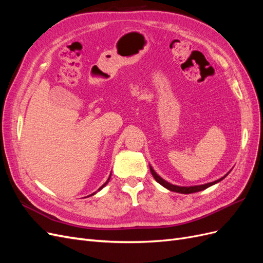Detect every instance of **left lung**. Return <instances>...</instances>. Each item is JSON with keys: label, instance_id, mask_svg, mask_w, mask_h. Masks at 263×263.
I'll return each instance as SVG.
<instances>
[{"label": "left lung", "instance_id": "obj_1", "mask_svg": "<svg viewBox=\"0 0 263 263\" xmlns=\"http://www.w3.org/2000/svg\"><path fill=\"white\" fill-rule=\"evenodd\" d=\"M150 172L151 174H153V177L155 178V180L159 183V184H161L162 186H164L165 189H168L170 191H173V192H178V193H182V194H190V193H195V192H200V191H203L205 189H208L210 186H212L213 184H216L217 182L221 181L224 178L227 177V174L225 177H222L221 179L219 180H216L214 182H210V183H206V184H202V185H195V186H178V185H173V184H170L169 182L164 181L162 178H160L158 176V174L155 172V170L151 168L150 166Z\"/></svg>", "mask_w": 263, "mask_h": 263}]
</instances>
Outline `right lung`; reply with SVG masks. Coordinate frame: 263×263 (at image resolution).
I'll use <instances>...</instances> for the list:
<instances>
[{
    "label": "right lung",
    "mask_w": 263,
    "mask_h": 263,
    "mask_svg": "<svg viewBox=\"0 0 263 263\" xmlns=\"http://www.w3.org/2000/svg\"><path fill=\"white\" fill-rule=\"evenodd\" d=\"M109 179H110V176H109V178H108V180H107V181H106V182H105V183H104V184H103V185H102V186H101V187H100V189H99V191H100V190H101V189H103V187H104V186H105V185H106V184H107V182H108V181H109ZM93 194H94V193H93ZM93 194H91V195H93Z\"/></svg>",
    "instance_id": "1"
}]
</instances>
